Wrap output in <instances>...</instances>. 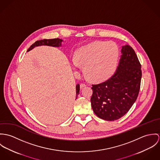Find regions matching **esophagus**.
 <instances>
[{"label": "esophagus", "mask_w": 160, "mask_h": 160, "mask_svg": "<svg viewBox=\"0 0 160 160\" xmlns=\"http://www.w3.org/2000/svg\"><path fill=\"white\" fill-rule=\"evenodd\" d=\"M87 85L85 83H81L80 84V88H83V87H85Z\"/></svg>", "instance_id": "1"}]
</instances>
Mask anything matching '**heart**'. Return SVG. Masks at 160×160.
<instances>
[{"label":"heart","instance_id":"1","mask_svg":"<svg viewBox=\"0 0 160 160\" xmlns=\"http://www.w3.org/2000/svg\"><path fill=\"white\" fill-rule=\"evenodd\" d=\"M118 48L113 42L97 41L80 48L72 64L76 69L79 64L84 66L86 77L92 81H102L115 71L118 58Z\"/></svg>","mask_w":160,"mask_h":160}]
</instances>
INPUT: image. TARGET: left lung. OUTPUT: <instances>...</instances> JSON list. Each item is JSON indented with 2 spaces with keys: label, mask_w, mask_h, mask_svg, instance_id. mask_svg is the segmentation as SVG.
I'll return each mask as SVG.
<instances>
[{
  "label": "left lung",
  "mask_w": 160,
  "mask_h": 160,
  "mask_svg": "<svg viewBox=\"0 0 160 160\" xmlns=\"http://www.w3.org/2000/svg\"><path fill=\"white\" fill-rule=\"evenodd\" d=\"M117 71L106 81L92 85L91 104L94 113L107 121H115L129 110L141 88V64L134 50L125 45Z\"/></svg>",
  "instance_id": "obj_1"
}]
</instances>
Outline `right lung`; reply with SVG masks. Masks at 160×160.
Here are the masks:
<instances>
[{
	"label": "right lung",
	"mask_w": 160,
	"mask_h": 160,
	"mask_svg": "<svg viewBox=\"0 0 160 160\" xmlns=\"http://www.w3.org/2000/svg\"><path fill=\"white\" fill-rule=\"evenodd\" d=\"M62 40L59 38H53V39H43L40 40H37L35 43H34L28 49V52L32 50L36 47L40 46V45H48L52 47H59L61 46V43ZM80 92V85L78 84L76 86V99L78 96V94Z\"/></svg>",
	"instance_id": "obj_1"
}]
</instances>
